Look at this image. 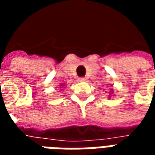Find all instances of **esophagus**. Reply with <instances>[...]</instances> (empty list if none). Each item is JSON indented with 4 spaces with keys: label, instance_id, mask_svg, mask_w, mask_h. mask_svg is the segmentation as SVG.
<instances>
[{
    "label": "esophagus",
    "instance_id": "obj_1",
    "mask_svg": "<svg viewBox=\"0 0 155 155\" xmlns=\"http://www.w3.org/2000/svg\"><path fill=\"white\" fill-rule=\"evenodd\" d=\"M79 81H86V77H81V78H79Z\"/></svg>",
    "mask_w": 155,
    "mask_h": 155
}]
</instances>
